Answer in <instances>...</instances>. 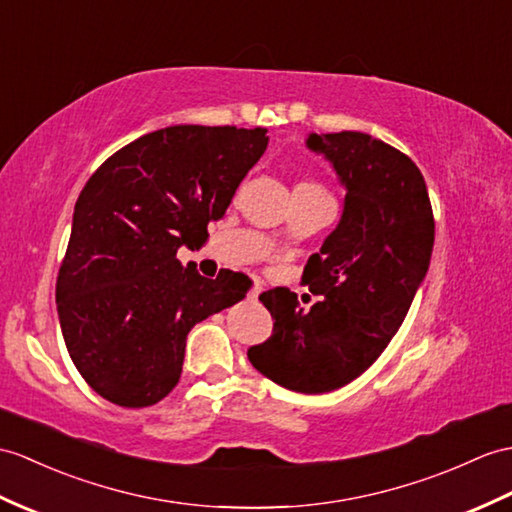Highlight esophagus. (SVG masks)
Here are the masks:
<instances>
[{
  "instance_id": "obj_1",
  "label": "esophagus",
  "mask_w": 512,
  "mask_h": 512,
  "mask_svg": "<svg viewBox=\"0 0 512 512\" xmlns=\"http://www.w3.org/2000/svg\"><path fill=\"white\" fill-rule=\"evenodd\" d=\"M259 294H261V283L255 281V283L251 285V290H248V301H257Z\"/></svg>"
}]
</instances>
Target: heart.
Masks as SVG:
<instances>
[{
  "instance_id": "1",
  "label": "heart",
  "mask_w": 512,
  "mask_h": 512,
  "mask_svg": "<svg viewBox=\"0 0 512 512\" xmlns=\"http://www.w3.org/2000/svg\"><path fill=\"white\" fill-rule=\"evenodd\" d=\"M299 187H305V189H316V192H325V189L320 187L318 183H301ZM325 194H327V192H325Z\"/></svg>"
}]
</instances>
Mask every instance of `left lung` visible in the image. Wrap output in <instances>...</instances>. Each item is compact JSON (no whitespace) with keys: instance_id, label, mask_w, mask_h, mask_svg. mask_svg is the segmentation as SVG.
<instances>
[{"instance_id":"8db88e82","label":"left lung","mask_w":512,"mask_h":512,"mask_svg":"<svg viewBox=\"0 0 512 512\" xmlns=\"http://www.w3.org/2000/svg\"><path fill=\"white\" fill-rule=\"evenodd\" d=\"M307 146L334 163L344 211L303 268L310 310L288 288L259 296L275 323L248 360L283 388L320 395L360 377L397 334L430 266L434 213L421 170L384 141L342 130Z\"/></svg>"}]
</instances>
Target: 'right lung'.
<instances>
[{"mask_svg": "<svg viewBox=\"0 0 512 512\" xmlns=\"http://www.w3.org/2000/svg\"><path fill=\"white\" fill-rule=\"evenodd\" d=\"M266 128L181 124L111 154L82 189L56 279L69 358L122 408L170 395L189 329L242 301L251 279L200 277L176 251L200 246L268 146Z\"/></svg>", "mask_w": 512, "mask_h": 512, "instance_id": "obj_1", "label": "right lung"}]
</instances>
